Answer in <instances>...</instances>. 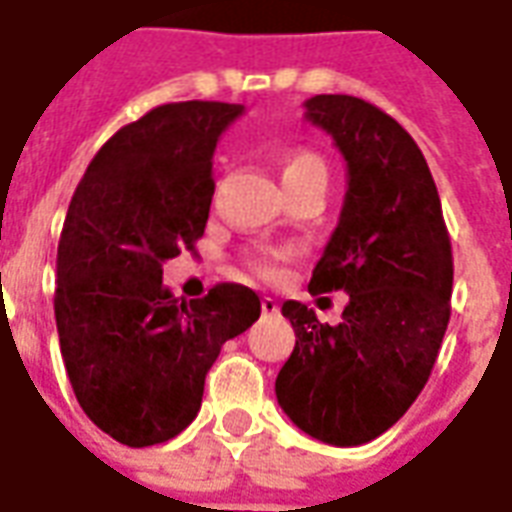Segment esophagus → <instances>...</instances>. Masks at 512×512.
I'll use <instances>...</instances> for the list:
<instances>
[{"label":"esophagus","mask_w":512,"mask_h":512,"mask_svg":"<svg viewBox=\"0 0 512 512\" xmlns=\"http://www.w3.org/2000/svg\"><path fill=\"white\" fill-rule=\"evenodd\" d=\"M260 310H263V315H277L279 312V304L271 296H266V299L260 301Z\"/></svg>","instance_id":"esophagus-1"}]
</instances>
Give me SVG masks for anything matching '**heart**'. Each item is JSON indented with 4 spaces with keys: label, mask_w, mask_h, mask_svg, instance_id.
I'll list each match as a JSON object with an SVG mask.
<instances>
[{
    "label": "heart",
    "mask_w": 512,
    "mask_h": 512,
    "mask_svg": "<svg viewBox=\"0 0 512 512\" xmlns=\"http://www.w3.org/2000/svg\"><path fill=\"white\" fill-rule=\"evenodd\" d=\"M282 183H285V189L288 186H299V183H307V180H326V164H323L321 156H315L310 150H296V153H288V156L282 158ZM252 268H255L257 274H263V277H277L279 266L277 260L271 255H257L252 260Z\"/></svg>",
    "instance_id": "heart-1"
}]
</instances>
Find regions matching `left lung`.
I'll return each mask as SVG.
<instances>
[{
    "label": "left lung",
    "mask_w": 512,
    "mask_h": 512,
    "mask_svg": "<svg viewBox=\"0 0 512 512\" xmlns=\"http://www.w3.org/2000/svg\"><path fill=\"white\" fill-rule=\"evenodd\" d=\"M304 106L348 161L340 224L310 293L345 290L348 304L337 326L301 301L282 304L296 348L277 400L312 439L356 447L392 428L428 384L450 323L452 246L428 161L395 117L354 95Z\"/></svg>",
    "instance_id": "1"
}]
</instances>
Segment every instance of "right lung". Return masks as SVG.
Wrapping results in <instances>:
<instances>
[{
	"mask_svg": "<svg viewBox=\"0 0 512 512\" xmlns=\"http://www.w3.org/2000/svg\"><path fill=\"white\" fill-rule=\"evenodd\" d=\"M241 112L219 101L150 109L95 153L68 205L54 288L62 362L84 414L128 447L175 439L222 345L260 318L244 285L194 301L161 285V263L205 233L213 150Z\"/></svg>",
	"mask_w": 512,
	"mask_h": 512,
	"instance_id": "1",
	"label": "right lung"
}]
</instances>
